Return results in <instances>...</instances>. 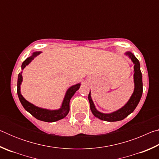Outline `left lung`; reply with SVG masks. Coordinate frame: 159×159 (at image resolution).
<instances>
[{"label":"left lung","instance_id":"obj_1","mask_svg":"<svg viewBox=\"0 0 159 159\" xmlns=\"http://www.w3.org/2000/svg\"><path fill=\"white\" fill-rule=\"evenodd\" d=\"M125 55L129 56V57L131 59L134 63V92L132 95L131 98L129 99V101L127 102L124 107H123L121 109H118V111H114L111 114H103L98 111L96 109L94 103L91 99L90 97V92L88 95V100L90 102V109L91 111L95 116V117L99 118L102 120H105V121L114 122L118 121V120H121L124 119L125 117L131 114L138 106L139 100H140L141 97L143 92V88H142V76L140 71V64L139 61L135 57L133 54H132L130 52H127Z\"/></svg>","mask_w":159,"mask_h":159}]
</instances>
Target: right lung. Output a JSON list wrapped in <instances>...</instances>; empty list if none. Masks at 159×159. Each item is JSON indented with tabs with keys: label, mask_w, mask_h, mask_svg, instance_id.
I'll list each match as a JSON object with an SVG mask.
<instances>
[{
	"label": "right lung",
	"mask_w": 159,
	"mask_h": 159,
	"mask_svg": "<svg viewBox=\"0 0 159 159\" xmlns=\"http://www.w3.org/2000/svg\"><path fill=\"white\" fill-rule=\"evenodd\" d=\"M41 52H34L31 57L26 58V60L23 61L21 64V69L25 68L26 65L31 62V60H33L35 57L39 55ZM22 81V76L21 73H20L18 75V80H17V95L20 99L21 104H22L24 108L26 111L30 113V114L34 116L38 120H42L45 122H55L60 119H62L66 116L68 114L69 111V102L70 99L73 97L75 93L79 89L80 83H78L76 85H74L69 88L68 90L66 91V93L64 97V99L61 104V107L60 109L58 110H49L39 108V107L34 106V104H31L30 102L26 101V99L23 98V96L21 95L20 92V85Z\"/></svg>",
	"instance_id": "1"
}]
</instances>
